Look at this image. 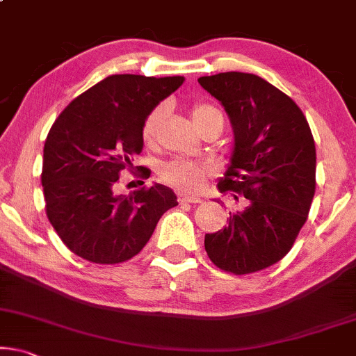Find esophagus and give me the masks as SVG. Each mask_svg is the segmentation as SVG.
Returning a JSON list of instances; mask_svg holds the SVG:
<instances>
[{"label": "esophagus", "mask_w": 356, "mask_h": 356, "mask_svg": "<svg viewBox=\"0 0 356 356\" xmlns=\"http://www.w3.org/2000/svg\"><path fill=\"white\" fill-rule=\"evenodd\" d=\"M202 200L198 197H186V195H181L179 197V203H200Z\"/></svg>", "instance_id": "obj_1"}]
</instances>
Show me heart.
<instances>
[{"mask_svg":"<svg viewBox=\"0 0 356 356\" xmlns=\"http://www.w3.org/2000/svg\"><path fill=\"white\" fill-rule=\"evenodd\" d=\"M165 115V104H159L146 115L143 122V138L146 143L154 141L158 129ZM192 118L195 127H202L203 123L211 120V118H221V113L215 107L208 106V104H195L192 108ZM161 179L169 186L182 192H198L205 187L207 177L210 174V168L207 164L197 163V161L186 159V158H175L169 163L163 164L161 168Z\"/></svg>","mask_w":356,"mask_h":356,"instance_id":"obj_1","label":"heart"}]
</instances>
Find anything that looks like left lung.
I'll list each match as a JSON object with an SVG mask.
<instances>
[{"instance_id": "8db88e82", "label": "left lung", "mask_w": 356, "mask_h": 356, "mask_svg": "<svg viewBox=\"0 0 356 356\" xmlns=\"http://www.w3.org/2000/svg\"><path fill=\"white\" fill-rule=\"evenodd\" d=\"M198 83L233 127V151L218 191L248 198L229 211L222 229L205 234V250L225 272H259L285 257L307 220L316 191L314 138L295 101L257 74L227 71Z\"/></svg>"}]
</instances>
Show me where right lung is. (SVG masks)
<instances>
[{
  "mask_svg": "<svg viewBox=\"0 0 356 356\" xmlns=\"http://www.w3.org/2000/svg\"><path fill=\"white\" fill-rule=\"evenodd\" d=\"M184 76L112 74L68 104L47 135L42 165L47 216L66 248L94 264L140 252L159 218L177 205L154 184L115 195L118 174L143 149V122ZM143 168L141 177H149Z\"/></svg>",
  "mask_w": 356,
  "mask_h": 356,
  "instance_id": "add662e5",
  "label": "right lung"
}]
</instances>
